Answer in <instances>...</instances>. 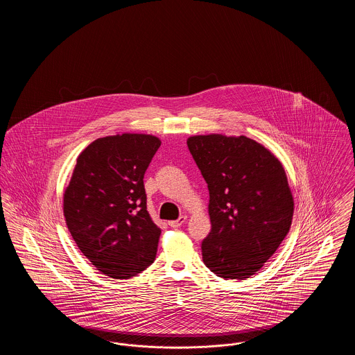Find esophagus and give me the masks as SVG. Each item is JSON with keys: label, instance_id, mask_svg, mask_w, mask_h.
Here are the masks:
<instances>
[{"label": "esophagus", "instance_id": "obj_1", "mask_svg": "<svg viewBox=\"0 0 355 355\" xmlns=\"http://www.w3.org/2000/svg\"><path fill=\"white\" fill-rule=\"evenodd\" d=\"M186 217L185 216H182V217H180L178 220H170L169 222V226H171V227H180L181 225H184L185 223Z\"/></svg>", "mask_w": 355, "mask_h": 355}]
</instances>
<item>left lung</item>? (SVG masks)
I'll use <instances>...</instances> for the list:
<instances>
[{
	"mask_svg": "<svg viewBox=\"0 0 355 355\" xmlns=\"http://www.w3.org/2000/svg\"><path fill=\"white\" fill-rule=\"evenodd\" d=\"M187 148L209 189L203 263L225 279L259 270L285 239L294 201L281 161L245 135H193Z\"/></svg>",
	"mask_w": 355,
	"mask_h": 355,
	"instance_id": "obj_1",
	"label": "left lung"
}]
</instances>
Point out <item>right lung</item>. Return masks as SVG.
<instances>
[{"instance_id": "1", "label": "right lung", "mask_w": 355, "mask_h": 355, "mask_svg": "<svg viewBox=\"0 0 355 355\" xmlns=\"http://www.w3.org/2000/svg\"><path fill=\"white\" fill-rule=\"evenodd\" d=\"M159 146L154 135L123 133L93 141L77 158L64 216L81 253L110 278H132L155 259L161 229L144 175Z\"/></svg>"}]
</instances>
